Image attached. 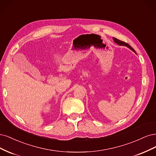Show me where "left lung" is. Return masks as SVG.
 <instances>
[{
	"mask_svg": "<svg viewBox=\"0 0 156 156\" xmlns=\"http://www.w3.org/2000/svg\"><path fill=\"white\" fill-rule=\"evenodd\" d=\"M113 40H114V41L116 43H117L119 45H120V46H126L127 47H128L129 49H131L132 51H133L134 52H135V51H134V49L130 46L129 44H128V43H125V42H124V41H120V40H119V39H117V38H115V37H113Z\"/></svg>",
	"mask_w": 156,
	"mask_h": 156,
	"instance_id": "obj_1",
	"label": "left lung"
}]
</instances>
